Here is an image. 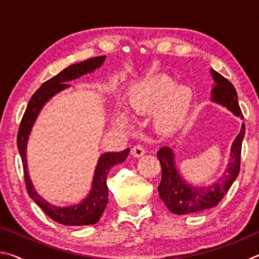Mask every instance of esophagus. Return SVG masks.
Here are the masks:
<instances>
[{"label": "esophagus", "instance_id": "34e87169", "mask_svg": "<svg viewBox=\"0 0 259 259\" xmlns=\"http://www.w3.org/2000/svg\"><path fill=\"white\" fill-rule=\"evenodd\" d=\"M131 154H133V156H135V157H140L145 154V150H144V148L140 145H137V146H135L133 150H131Z\"/></svg>", "mask_w": 259, "mask_h": 259}]
</instances>
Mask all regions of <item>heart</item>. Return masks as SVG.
Returning a JSON list of instances; mask_svg holds the SVG:
<instances>
[{"mask_svg":"<svg viewBox=\"0 0 259 259\" xmlns=\"http://www.w3.org/2000/svg\"><path fill=\"white\" fill-rule=\"evenodd\" d=\"M193 93L188 87L176 85L171 77L159 75L140 82L131 89L126 106L135 114L154 111L157 129L174 134L182 128L190 115ZM117 123H128V116L120 114Z\"/></svg>","mask_w":259,"mask_h":259,"instance_id":"1","label":"heart"}]
</instances>
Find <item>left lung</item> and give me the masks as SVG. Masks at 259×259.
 I'll use <instances>...</instances> for the list:
<instances>
[{
	"instance_id": "8db88e82",
	"label": "left lung",
	"mask_w": 259,
	"mask_h": 259,
	"mask_svg": "<svg viewBox=\"0 0 259 259\" xmlns=\"http://www.w3.org/2000/svg\"><path fill=\"white\" fill-rule=\"evenodd\" d=\"M214 84L211 89V102L222 105L235 116L243 119L238 103V94L233 84L213 69H210ZM245 126L241 125V131L231 146L230 161L223 176L208 186H193L181 176L176 166V159L172 148L161 147L157 152L162 169V178L157 190L161 200L166 208L176 214H187L211 209L221 202L240 171L241 147L244 137Z\"/></svg>"
}]
</instances>
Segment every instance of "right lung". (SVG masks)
Segmentation results:
<instances>
[{
	"mask_svg": "<svg viewBox=\"0 0 259 259\" xmlns=\"http://www.w3.org/2000/svg\"><path fill=\"white\" fill-rule=\"evenodd\" d=\"M105 58L106 56H100L81 61V63L73 64L43 83L29 100L19 126L18 137H17V146H18L21 161H23L25 183L28 195L51 219L66 226L93 225L99 221L108 202V187L106 184L107 175L114 165L125 161L130 148H126L122 152H107L100 155L97 165H96L89 194L80 203L67 205V207H58V205L48 202L34 188L33 183L29 178L27 157H26L27 142L30 131H32L35 121H36L43 106L54 96L71 87L67 82L75 80L88 73H93L99 68L104 64Z\"/></svg>",
	"mask_w": 259,
	"mask_h": 259,
	"instance_id": "obj_1",
	"label": "right lung"
}]
</instances>
